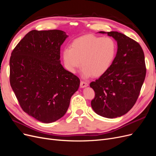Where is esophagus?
Segmentation results:
<instances>
[{
	"mask_svg": "<svg viewBox=\"0 0 156 156\" xmlns=\"http://www.w3.org/2000/svg\"><path fill=\"white\" fill-rule=\"evenodd\" d=\"M88 85V83L87 82H85V81H81V83H80V87H81V88H84V87H86Z\"/></svg>",
	"mask_w": 156,
	"mask_h": 156,
	"instance_id": "1",
	"label": "esophagus"
}]
</instances>
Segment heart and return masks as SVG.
Returning a JSON list of instances; mask_svg holds the SVG:
<instances>
[{
    "label": "heart",
    "mask_w": 156,
    "mask_h": 156,
    "mask_svg": "<svg viewBox=\"0 0 156 156\" xmlns=\"http://www.w3.org/2000/svg\"><path fill=\"white\" fill-rule=\"evenodd\" d=\"M116 51V43L111 37L89 34L74 40L71 48L64 50L63 59L71 72L75 73L82 65L84 77L92 75L100 77L111 66Z\"/></svg>",
    "instance_id": "heart-1"
}]
</instances>
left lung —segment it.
<instances>
[{"instance_id": "left-lung-1", "label": "left lung", "mask_w": 156, "mask_h": 156, "mask_svg": "<svg viewBox=\"0 0 156 156\" xmlns=\"http://www.w3.org/2000/svg\"><path fill=\"white\" fill-rule=\"evenodd\" d=\"M107 34L117 41V53L107 72L90 84L95 92L91 106L98 115L114 119L125 115L135 105L146 68L144 52L138 42L119 32Z\"/></svg>"}]
</instances>
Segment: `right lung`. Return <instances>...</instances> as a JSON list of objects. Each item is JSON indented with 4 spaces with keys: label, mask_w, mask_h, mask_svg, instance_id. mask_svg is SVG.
I'll list each match as a JSON object with an SVG mask.
<instances>
[{
    "label": "right lung",
    "mask_w": 156,
    "mask_h": 156,
    "mask_svg": "<svg viewBox=\"0 0 156 156\" xmlns=\"http://www.w3.org/2000/svg\"><path fill=\"white\" fill-rule=\"evenodd\" d=\"M68 37L60 30L30 31L12 52L10 82L21 107L44 123L66 112L80 79L60 64V46Z\"/></svg>",
    "instance_id": "1"
}]
</instances>
